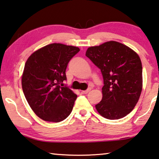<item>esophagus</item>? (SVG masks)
Masks as SVG:
<instances>
[{
    "instance_id": "1",
    "label": "esophagus",
    "mask_w": 159,
    "mask_h": 159,
    "mask_svg": "<svg viewBox=\"0 0 159 159\" xmlns=\"http://www.w3.org/2000/svg\"><path fill=\"white\" fill-rule=\"evenodd\" d=\"M91 89H88L87 90H86V91H82V93L86 94V93H89V92H90V91H91Z\"/></svg>"
}]
</instances>
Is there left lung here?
<instances>
[{"label": "left lung", "mask_w": 159, "mask_h": 159, "mask_svg": "<svg viewBox=\"0 0 159 159\" xmlns=\"http://www.w3.org/2000/svg\"><path fill=\"white\" fill-rule=\"evenodd\" d=\"M86 56L102 73L103 98L96 104L108 119L124 118L134 109L142 91V64L138 54L116 41L89 47Z\"/></svg>", "instance_id": "8db88e82"}]
</instances>
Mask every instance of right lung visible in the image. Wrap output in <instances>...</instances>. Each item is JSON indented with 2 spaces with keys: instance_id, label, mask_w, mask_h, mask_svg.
Segmentation results:
<instances>
[{
  "instance_id": "obj_1",
  "label": "right lung",
  "mask_w": 159,
  "mask_h": 159,
  "mask_svg": "<svg viewBox=\"0 0 159 159\" xmlns=\"http://www.w3.org/2000/svg\"><path fill=\"white\" fill-rule=\"evenodd\" d=\"M78 47L51 43L37 50L25 64L23 93L34 112L41 119L60 122L71 113L77 95L62 87L68 63L79 52Z\"/></svg>"
}]
</instances>
